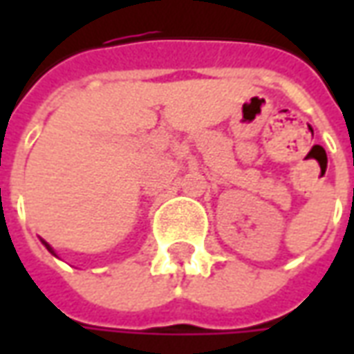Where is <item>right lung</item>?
<instances>
[{"instance_id":"1","label":"right lung","mask_w":354,"mask_h":354,"mask_svg":"<svg viewBox=\"0 0 354 354\" xmlns=\"http://www.w3.org/2000/svg\"><path fill=\"white\" fill-rule=\"evenodd\" d=\"M41 243H43V245H45V248H47V250H49L50 254H55V250H53V248H50L49 243H45V241H41ZM55 256H57V254H55Z\"/></svg>"}]
</instances>
